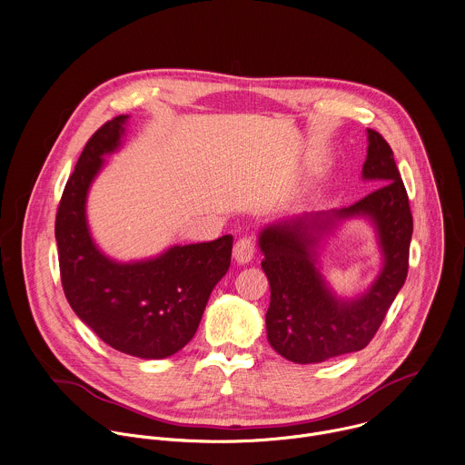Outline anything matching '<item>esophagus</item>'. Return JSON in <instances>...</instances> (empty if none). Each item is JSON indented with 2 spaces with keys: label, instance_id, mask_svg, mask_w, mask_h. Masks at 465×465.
Listing matches in <instances>:
<instances>
[{
  "label": "esophagus",
  "instance_id": "esophagus-1",
  "mask_svg": "<svg viewBox=\"0 0 465 465\" xmlns=\"http://www.w3.org/2000/svg\"><path fill=\"white\" fill-rule=\"evenodd\" d=\"M256 252V243L251 236H242L232 249V256L238 263H249Z\"/></svg>",
  "mask_w": 465,
  "mask_h": 465
}]
</instances>
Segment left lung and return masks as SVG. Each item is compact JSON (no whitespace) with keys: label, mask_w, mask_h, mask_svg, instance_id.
Listing matches in <instances>:
<instances>
[{"label":"left lung","mask_w":465,"mask_h":465,"mask_svg":"<svg viewBox=\"0 0 465 465\" xmlns=\"http://www.w3.org/2000/svg\"><path fill=\"white\" fill-rule=\"evenodd\" d=\"M369 147L363 178L381 185L351 207L291 218L265 227L260 249L262 269L271 285L265 314L271 347L294 363H318L363 349L380 329L391 303L401 289L409 269L412 214L407 191L383 136L367 129ZM369 215L375 223L384 252V269L360 299L338 301L315 269L321 234L338 219Z\"/></svg>","instance_id":"1"}]
</instances>
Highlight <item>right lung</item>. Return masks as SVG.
I'll list each match as a JSON object with an SVG mask.
<instances>
[{"label": "right lung", "mask_w": 465, "mask_h": 465, "mask_svg": "<svg viewBox=\"0 0 465 465\" xmlns=\"http://www.w3.org/2000/svg\"><path fill=\"white\" fill-rule=\"evenodd\" d=\"M127 118H113L91 136L64 189L56 213L60 274L73 311L107 345L160 360L193 340L214 285L231 265L232 236L174 245L134 263L113 262L98 251L85 218L87 191L104 154L118 149Z\"/></svg>", "instance_id": "add662e5"}]
</instances>
